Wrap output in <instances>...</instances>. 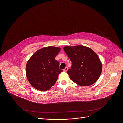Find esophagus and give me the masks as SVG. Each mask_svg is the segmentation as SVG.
<instances>
[{
    "label": "esophagus",
    "instance_id": "esophagus-1",
    "mask_svg": "<svg viewBox=\"0 0 123 123\" xmlns=\"http://www.w3.org/2000/svg\"><path fill=\"white\" fill-rule=\"evenodd\" d=\"M67 70H68V67H66L65 68V69L63 70V71H64V72H66V71H67Z\"/></svg>",
    "mask_w": 123,
    "mask_h": 123
}]
</instances>
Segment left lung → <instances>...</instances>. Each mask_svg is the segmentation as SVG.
Listing matches in <instances>:
<instances>
[{"instance_id":"obj_1","label":"left lung","mask_w":123,"mask_h":123,"mask_svg":"<svg viewBox=\"0 0 123 123\" xmlns=\"http://www.w3.org/2000/svg\"><path fill=\"white\" fill-rule=\"evenodd\" d=\"M63 49L72 62L71 68L67 71L71 80L81 86H89L96 82L102 71L97 54L83 45L66 46Z\"/></svg>"}]
</instances>
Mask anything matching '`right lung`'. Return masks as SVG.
<instances>
[{
	"mask_svg": "<svg viewBox=\"0 0 123 123\" xmlns=\"http://www.w3.org/2000/svg\"><path fill=\"white\" fill-rule=\"evenodd\" d=\"M60 47L48 46L36 52L26 64V77L29 82L36 89L49 90L63 71L59 68V62L55 58Z\"/></svg>",
	"mask_w": 123,
	"mask_h": 123,
	"instance_id": "add662e5",
	"label": "right lung"
}]
</instances>
